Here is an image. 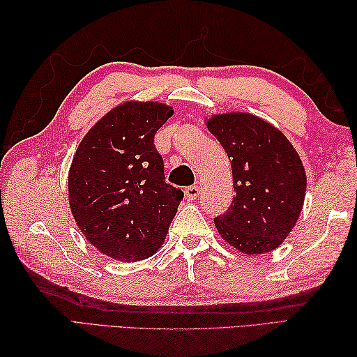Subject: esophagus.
Segmentation results:
<instances>
[{
    "mask_svg": "<svg viewBox=\"0 0 357 357\" xmlns=\"http://www.w3.org/2000/svg\"><path fill=\"white\" fill-rule=\"evenodd\" d=\"M184 193H185V199H188V201H195V199L198 198V196H199V187H198V185H190V187H187Z\"/></svg>",
    "mask_w": 357,
    "mask_h": 357,
    "instance_id": "1",
    "label": "esophagus"
}]
</instances>
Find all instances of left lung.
<instances>
[{"label": "left lung", "instance_id": "obj_1", "mask_svg": "<svg viewBox=\"0 0 357 357\" xmlns=\"http://www.w3.org/2000/svg\"><path fill=\"white\" fill-rule=\"evenodd\" d=\"M206 123L230 159L236 192L227 213L215 218L216 229L242 253H268L291 233L304 207V164L279 128L252 113L229 112Z\"/></svg>", "mask_w": 357, "mask_h": 357}]
</instances>
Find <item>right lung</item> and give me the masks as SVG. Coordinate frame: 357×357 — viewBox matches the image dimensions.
I'll return each instance as SVG.
<instances>
[{"mask_svg":"<svg viewBox=\"0 0 357 357\" xmlns=\"http://www.w3.org/2000/svg\"><path fill=\"white\" fill-rule=\"evenodd\" d=\"M170 105L127 101L113 107L79 142L69 170V204L86 239L105 256L136 262L165 241L184 193L165 183L155 135Z\"/></svg>","mask_w":357,"mask_h":357,"instance_id":"obj_1","label":"right lung"}]
</instances>
